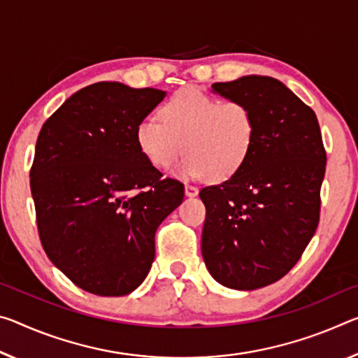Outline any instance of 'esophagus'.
I'll return each instance as SVG.
<instances>
[{"instance_id":"obj_1","label":"esophagus","mask_w":358,"mask_h":358,"mask_svg":"<svg viewBox=\"0 0 358 358\" xmlns=\"http://www.w3.org/2000/svg\"><path fill=\"white\" fill-rule=\"evenodd\" d=\"M185 194L188 197H196L197 194H199V188H197V186H192V185H186Z\"/></svg>"}]
</instances>
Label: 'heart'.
<instances>
[{
    "instance_id": "1",
    "label": "heart",
    "mask_w": 358,
    "mask_h": 358,
    "mask_svg": "<svg viewBox=\"0 0 358 358\" xmlns=\"http://www.w3.org/2000/svg\"><path fill=\"white\" fill-rule=\"evenodd\" d=\"M161 120L138 122L135 138L151 166L166 170L183 150L188 152L175 175L223 181L236 175L253 148L257 122L252 106L237 99L213 97L186 87L175 92L159 111Z\"/></svg>"
}]
</instances>
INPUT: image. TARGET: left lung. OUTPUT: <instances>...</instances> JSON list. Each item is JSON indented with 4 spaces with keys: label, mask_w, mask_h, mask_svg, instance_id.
I'll use <instances>...</instances> for the list:
<instances>
[{
    "label": "left lung",
    "mask_w": 358,
    "mask_h": 358,
    "mask_svg": "<svg viewBox=\"0 0 358 358\" xmlns=\"http://www.w3.org/2000/svg\"><path fill=\"white\" fill-rule=\"evenodd\" d=\"M212 89L252 106L257 135L239 172L199 192L202 257L221 285L257 290L282 279L315 234L327 152L315 113L279 79L250 75Z\"/></svg>",
    "instance_id": "1"
}]
</instances>
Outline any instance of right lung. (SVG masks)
<instances>
[{"label": "right lung", "instance_id": "obj_1", "mask_svg": "<svg viewBox=\"0 0 358 358\" xmlns=\"http://www.w3.org/2000/svg\"><path fill=\"white\" fill-rule=\"evenodd\" d=\"M164 97L151 87L90 84L38 135L30 188L39 239L68 279L99 296L140 287L155 261L156 229L185 197L183 183L162 178L135 138Z\"/></svg>", "mask_w": 358, "mask_h": 358}]
</instances>
